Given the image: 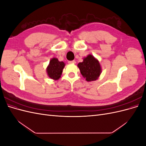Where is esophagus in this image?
<instances>
[{
	"instance_id": "esophagus-1",
	"label": "esophagus",
	"mask_w": 146,
	"mask_h": 146,
	"mask_svg": "<svg viewBox=\"0 0 146 146\" xmlns=\"http://www.w3.org/2000/svg\"><path fill=\"white\" fill-rule=\"evenodd\" d=\"M68 63H69V64H76V61H75V60L69 61H68Z\"/></svg>"
}]
</instances>
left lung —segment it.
<instances>
[{
    "instance_id": "8db88e82",
    "label": "left lung",
    "mask_w": 146,
    "mask_h": 146,
    "mask_svg": "<svg viewBox=\"0 0 146 146\" xmlns=\"http://www.w3.org/2000/svg\"><path fill=\"white\" fill-rule=\"evenodd\" d=\"M82 76L87 82L98 80L102 73V68L99 60L91 55L83 58L82 62L77 64Z\"/></svg>"
}]
</instances>
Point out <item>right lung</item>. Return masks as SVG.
Here are the masks:
<instances>
[{"instance_id":"right-lung-1","label":"right lung","mask_w":146,"mask_h":146,"mask_svg":"<svg viewBox=\"0 0 146 146\" xmlns=\"http://www.w3.org/2000/svg\"><path fill=\"white\" fill-rule=\"evenodd\" d=\"M64 66L63 61H60L56 58H52L46 68L48 77L54 80H58L61 77Z\"/></svg>"}]
</instances>
